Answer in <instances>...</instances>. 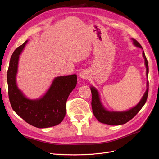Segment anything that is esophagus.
<instances>
[{"instance_id":"esophagus-1","label":"esophagus","mask_w":159,"mask_h":159,"mask_svg":"<svg viewBox=\"0 0 159 159\" xmlns=\"http://www.w3.org/2000/svg\"><path fill=\"white\" fill-rule=\"evenodd\" d=\"M80 77L81 79H88L89 78V74L87 71L84 70L80 74Z\"/></svg>"}]
</instances>
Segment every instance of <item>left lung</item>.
<instances>
[{"label": "left lung", "instance_id": "left-lung-1", "mask_svg": "<svg viewBox=\"0 0 159 159\" xmlns=\"http://www.w3.org/2000/svg\"><path fill=\"white\" fill-rule=\"evenodd\" d=\"M132 40L133 41V44L135 46L143 49L142 46L140 45V44L136 39L132 38ZM143 55L144 59L146 68H147V76L148 78V61L147 57L145 56L144 51L143 52ZM147 90H146L144 96H143L142 99L139 102V104L134 107H133L131 109L124 111H114L107 110L102 104L99 92H98V90L94 87H91L90 89H91L92 95V107L93 115L95 116V117L97 118L98 121L102 123L108 124V125H121V124H124L128 122L135 116L137 113L139 112L141 108H143V106L145 104L146 102H147L148 93V80L147 81Z\"/></svg>", "mask_w": 159, "mask_h": 159}]
</instances>
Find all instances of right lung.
<instances>
[{"label":"right lung","instance_id":"right-lung-1","mask_svg":"<svg viewBox=\"0 0 159 159\" xmlns=\"http://www.w3.org/2000/svg\"><path fill=\"white\" fill-rule=\"evenodd\" d=\"M28 41L18 47L12 54L7 71L8 98L12 108L31 125L45 128L61 123L66 113L68 96L77 84V75L59 76L54 79L45 95L37 100H30L17 87L16 75L19 55Z\"/></svg>","mask_w":159,"mask_h":159}]
</instances>
